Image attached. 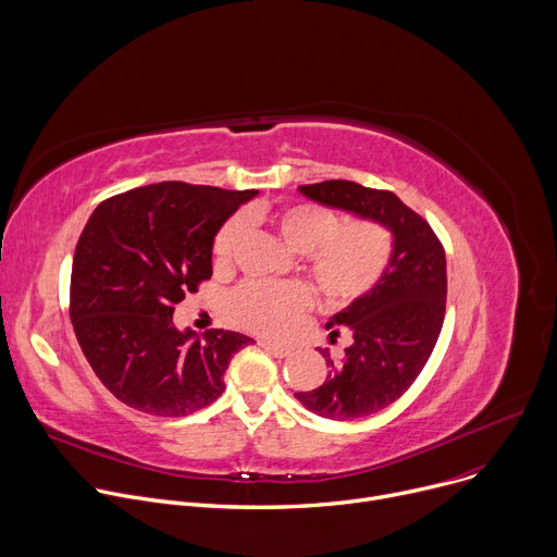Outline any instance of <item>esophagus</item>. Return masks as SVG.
<instances>
[{"label": "esophagus", "mask_w": 557, "mask_h": 557, "mask_svg": "<svg viewBox=\"0 0 557 557\" xmlns=\"http://www.w3.org/2000/svg\"><path fill=\"white\" fill-rule=\"evenodd\" d=\"M260 346H262L269 355H273V357H277V359H284V357L290 355V348H284V346H277V344H271V342H260Z\"/></svg>", "instance_id": "1"}]
</instances>
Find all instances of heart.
I'll return each mask as SVG.
<instances>
[{
	"mask_svg": "<svg viewBox=\"0 0 557 557\" xmlns=\"http://www.w3.org/2000/svg\"><path fill=\"white\" fill-rule=\"evenodd\" d=\"M269 220L282 240L306 256V273L329 304H350L368 295L392 262V235L374 220L342 224V218L314 202H286L275 209L249 207L228 218L215 233L211 258L218 269L233 262L247 224ZM310 295L299 284L245 282L228 293L226 317L260 335H282L308 308Z\"/></svg>",
	"mask_w": 557,
	"mask_h": 557,
	"instance_id": "b5f03b06",
	"label": "heart"
}]
</instances>
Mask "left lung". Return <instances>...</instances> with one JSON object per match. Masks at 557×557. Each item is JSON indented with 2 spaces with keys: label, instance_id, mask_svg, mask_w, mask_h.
<instances>
[{
  "label": "left lung",
  "instance_id": "8db88e82",
  "mask_svg": "<svg viewBox=\"0 0 557 557\" xmlns=\"http://www.w3.org/2000/svg\"><path fill=\"white\" fill-rule=\"evenodd\" d=\"M299 191L322 205L381 222L394 233L392 262L383 280L326 324L331 342L342 333L350 344L333 361L322 350L329 376L295 399L310 412L333 421L374 414L417 381L425 368L445 320V249L425 218L387 189L352 181L301 185Z\"/></svg>",
  "mask_w": 557,
  "mask_h": 557
}]
</instances>
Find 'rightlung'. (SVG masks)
<instances>
[{"instance_id": "add662e5", "label": "right lung", "mask_w": 557, "mask_h": 557, "mask_svg": "<svg viewBox=\"0 0 557 557\" xmlns=\"http://www.w3.org/2000/svg\"><path fill=\"white\" fill-rule=\"evenodd\" d=\"M256 189L158 183L103 200L78 237L70 320L116 399L153 417H187L224 392L231 357L253 344L231 331H178L174 306L211 277L222 222Z\"/></svg>"}]
</instances>
